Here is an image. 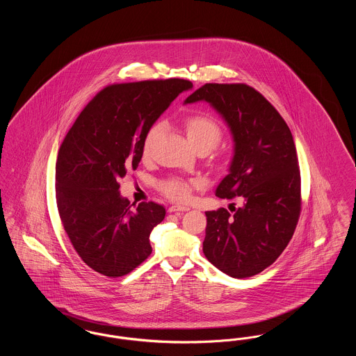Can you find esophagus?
Segmentation results:
<instances>
[{"label":"esophagus","mask_w":356,"mask_h":356,"mask_svg":"<svg viewBox=\"0 0 356 356\" xmlns=\"http://www.w3.org/2000/svg\"><path fill=\"white\" fill-rule=\"evenodd\" d=\"M168 211L170 212H186V211H189V207H186V205H170Z\"/></svg>","instance_id":"esophagus-1"}]
</instances>
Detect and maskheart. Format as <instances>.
<instances>
[{
	"label": "heart",
	"mask_w": 356,
	"mask_h": 356,
	"mask_svg": "<svg viewBox=\"0 0 356 356\" xmlns=\"http://www.w3.org/2000/svg\"><path fill=\"white\" fill-rule=\"evenodd\" d=\"M186 134L188 140L193 145L196 151H207L209 152L212 148H215L220 143L222 137V129L220 124L204 113H195L191 115L186 119L184 122ZM165 129V122L163 120H159L153 122L148 128L147 134L143 140L141 152L144 157H149L152 154L153 147L163 135ZM193 183H188L179 177H168L159 183V189L172 200L176 202H184L189 196L193 189Z\"/></svg>",
	"instance_id": "heart-1"
}]
</instances>
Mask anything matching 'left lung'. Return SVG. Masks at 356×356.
I'll list each match as a JSON object with an SVG mask.
<instances>
[{"label": "left lung", "instance_id": "1", "mask_svg": "<svg viewBox=\"0 0 356 356\" xmlns=\"http://www.w3.org/2000/svg\"><path fill=\"white\" fill-rule=\"evenodd\" d=\"M209 102L228 124L235 149L220 199L243 205L205 212V257L220 271L250 277L286 250L300 216V170L286 121L261 93L245 84H205L186 104Z\"/></svg>", "mask_w": 356, "mask_h": 356}]
</instances>
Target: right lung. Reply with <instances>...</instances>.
<instances>
[{
  "label": "right lung",
  "mask_w": 356,
  "mask_h": 356,
  "mask_svg": "<svg viewBox=\"0 0 356 356\" xmlns=\"http://www.w3.org/2000/svg\"><path fill=\"white\" fill-rule=\"evenodd\" d=\"M192 86L183 79L109 85L65 136L56 163L57 208L73 248L92 270L119 277L152 254L149 235L165 208L149 202L132 209L119 179L137 168L148 128Z\"/></svg>",
  "instance_id": "1"
}]
</instances>
